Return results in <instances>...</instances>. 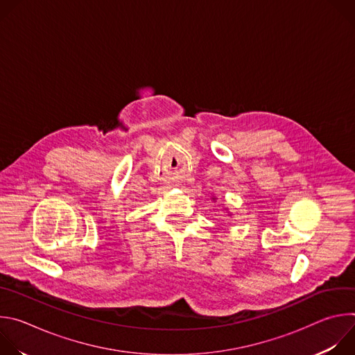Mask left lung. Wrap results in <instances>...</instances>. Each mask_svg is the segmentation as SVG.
<instances>
[{
  "label": "left lung",
  "mask_w": 355,
  "mask_h": 355,
  "mask_svg": "<svg viewBox=\"0 0 355 355\" xmlns=\"http://www.w3.org/2000/svg\"><path fill=\"white\" fill-rule=\"evenodd\" d=\"M214 199H215V198H214Z\"/></svg>",
  "instance_id": "obj_1"
}]
</instances>
